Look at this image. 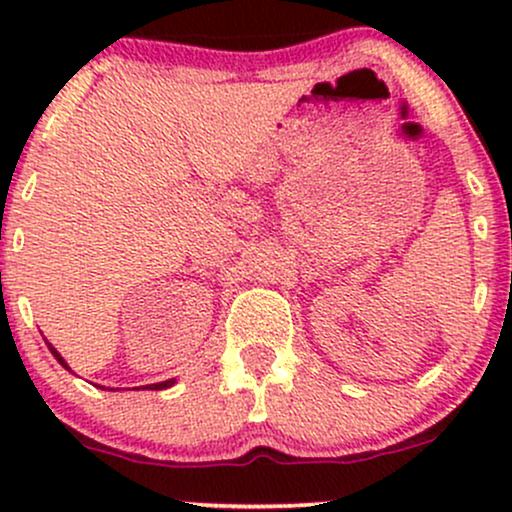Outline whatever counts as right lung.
Returning a JSON list of instances; mask_svg holds the SVG:
<instances>
[{
  "instance_id": "add662e5",
  "label": "right lung",
  "mask_w": 512,
  "mask_h": 512,
  "mask_svg": "<svg viewBox=\"0 0 512 512\" xmlns=\"http://www.w3.org/2000/svg\"><path fill=\"white\" fill-rule=\"evenodd\" d=\"M50 346V351H52V356H55L57 358V361H60L62 363V366L64 368H67L69 370V366H67V361H64V358L60 356V354H57V349H55V346H52V344H48ZM175 383V380H163V383H156V385H149V390H166V387H170V385H173ZM137 390H139V387H137Z\"/></svg>"
}]
</instances>
